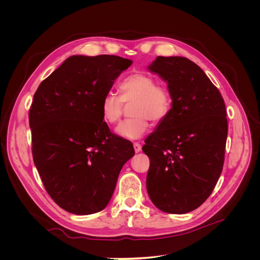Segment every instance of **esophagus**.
<instances>
[{"mask_svg":"<svg viewBox=\"0 0 260 260\" xmlns=\"http://www.w3.org/2000/svg\"><path fill=\"white\" fill-rule=\"evenodd\" d=\"M133 147H135V152H136V153H140L141 149H142V146H141V144L138 143V142L133 143Z\"/></svg>","mask_w":260,"mask_h":260,"instance_id":"1","label":"esophagus"}]
</instances>
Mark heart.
Listing matches in <instances>:
<instances>
[{
	"label": "heart",
	"instance_id": "heart-1",
	"mask_svg": "<svg viewBox=\"0 0 260 260\" xmlns=\"http://www.w3.org/2000/svg\"><path fill=\"white\" fill-rule=\"evenodd\" d=\"M120 96L108 92L102 99L101 114L108 124L119 121L123 105H129L131 118L118 125V136L128 140L142 138L148 129V120L159 123L170 112L171 92L167 85L156 82L148 73L138 72L125 77L119 85Z\"/></svg>",
	"mask_w": 260,
	"mask_h": 260
}]
</instances>
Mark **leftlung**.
Returning a JSON list of instances; mask_svg holds the SVG:
<instances>
[{
	"mask_svg": "<svg viewBox=\"0 0 260 260\" xmlns=\"http://www.w3.org/2000/svg\"><path fill=\"white\" fill-rule=\"evenodd\" d=\"M168 82L172 107L145 140L146 188L154 205L186 214L205 202L221 175L228 136L224 101L203 70L185 57L158 56L148 67Z\"/></svg>",
	"mask_w": 260,
	"mask_h": 260,
	"instance_id": "1",
	"label": "left lung"
}]
</instances>
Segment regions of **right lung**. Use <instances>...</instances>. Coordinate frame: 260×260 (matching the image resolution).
Returning <instances> with one entry per match:
<instances>
[{
	"label": "right lung",
	"mask_w": 260,
	"mask_h": 260,
	"mask_svg": "<svg viewBox=\"0 0 260 260\" xmlns=\"http://www.w3.org/2000/svg\"><path fill=\"white\" fill-rule=\"evenodd\" d=\"M132 60L67 58L39 85L29 109L32 157L51 199L75 215L104 209L133 146L109 130L101 102Z\"/></svg>",
	"instance_id": "right-lung-1"
}]
</instances>
